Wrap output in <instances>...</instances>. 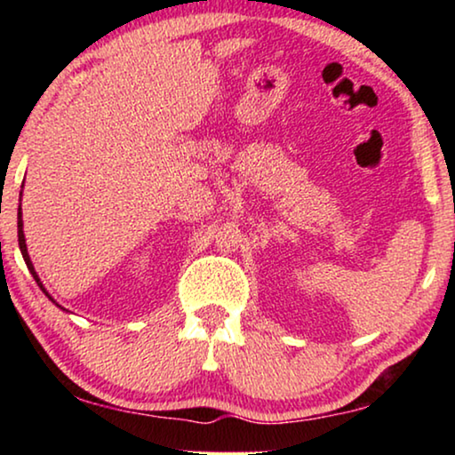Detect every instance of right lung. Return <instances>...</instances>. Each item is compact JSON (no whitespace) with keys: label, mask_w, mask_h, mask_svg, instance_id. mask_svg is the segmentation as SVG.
<instances>
[{"label":"right lung","mask_w":455,"mask_h":455,"mask_svg":"<svg viewBox=\"0 0 455 455\" xmlns=\"http://www.w3.org/2000/svg\"><path fill=\"white\" fill-rule=\"evenodd\" d=\"M22 188H24V182H22ZM20 198H22V192H20ZM22 209L18 207V246H20V252H22V259H24V263H27V267H28V271H30V275L35 277V282H36V285H39V288L45 291V296L49 298V300H52L55 307H60L58 302L53 300L52 296H49V291L45 290V285H43V282L39 279V275H36V271H35V267H33V260H30V257H28V248H27V240H24V232H22ZM61 308V307H60ZM61 310H66V308H61ZM68 313V310H66Z\"/></svg>","instance_id":"right-lung-1"}]
</instances>
